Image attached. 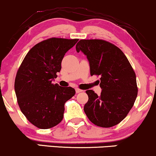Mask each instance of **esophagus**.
I'll list each match as a JSON object with an SVG mask.
<instances>
[{"mask_svg":"<svg viewBox=\"0 0 156 156\" xmlns=\"http://www.w3.org/2000/svg\"><path fill=\"white\" fill-rule=\"evenodd\" d=\"M76 93H79V92H83V90H81V89H78V88H76Z\"/></svg>","mask_w":156,"mask_h":156,"instance_id":"34e87169","label":"esophagus"}]
</instances>
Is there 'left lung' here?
I'll use <instances>...</instances> for the list:
<instances>
[{
  "label": "left lung",
  "instance_id": "1",
  "mask_svg": "<svg viewBox=\"0 0 156 156\" xmlns=\"http://www.w3.org/2000/svg\"><path fill=\"white\" fill-rule=\"evenodd\" d=\"M77 52L87 55L91 76H101L102 92L98 95L87 90L88 102L84 112L93 124L111 128L126 117L138 94L136 73L119 48L103 39H80Z\"/></svg>",
  "mask_w": 156,
  "mask_h": 156
}]
</instances>
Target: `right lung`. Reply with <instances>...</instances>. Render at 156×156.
Segmentation results:
<instances>
[{
  "label": "right lung",
  "mask_w": 156,
  "mask_h": 156,
  "mask_svg": "<svg viewBox=\"0 0 156 156\" xmlns=\"http://www.w3.org/2000/svg\"><path fill=\"white\" fill-rule=\"evenodd\" d=\"M78 41L52 37L28 52L20 66L15 90L21 112L40 129L55 126L63 119L64 104L76 94L72 87H62L52 80L62 69L64 55Z\"/></svg>",
  "instance_id": "right-lung-1"
}]
</instances>
